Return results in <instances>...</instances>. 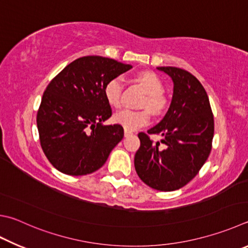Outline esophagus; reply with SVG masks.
<instances>
[{"mask_svg": "<svg viewBox=\"0 0 248 248\" xmlns=\"http://www.w3.org/2000/svg\"><path fill=\"white\" fill-rule=\"evenodd\" d=\"M132 134H133V132L130 131V130H127V129L124 130V137H130V136H132Z\"/></svg>", "mask_w": 248, "mask_h": 248, "instance_id": "1", "label": "esophagus"}]
</instances>
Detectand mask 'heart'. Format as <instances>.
<instances>
[{
  "instance_id": "heart-1",
  "label": "heart",
  "mask_w": 248,
  "mask_h": 248,
  "mask_svg": "<svg viewBox=\"0 0 248 248\" xmlns=\"http://www.w3.org/2000/svg\"><path fill=\"white\" fill-rule=\"evenodd\" d=\"M138 80L147 92V96L142 102V107H146L156 115L164 112L168 106V101L163 94L164 83L161 79L152 71H142L139 74ZM123 89L124 83L123 79L120 77H115L107 81L104 87L106 101L115 108H119L121 106ZM148 109L121 110L114 116V121L116 124L123 125L124 129L130 130V131L137 130L147 124L150 121L151 116Z\"/></svg>"
}]
</instances>
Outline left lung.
<instances>
[{
    "mask_svg": "<svg viewBox=\"0 0 248 248\" xmlns=\"http://www.w3.org/2000/svg\"><path fill=\"white\" fill-rule=\"evenodd\" d=\"M173 81V95L167 114L158 124L140 132L141 142L134 167L142 181L158 191L170 192L186 186L208 158L214 138V115L204 87L188 71L157 67ZM150 134L164 137L154 143Z\"/></svg>",
    "mask_w": 248,
    "mask_h": 248,
    "instance_id": "8db88e82",
    "label": "left lung"
}]
</instances>
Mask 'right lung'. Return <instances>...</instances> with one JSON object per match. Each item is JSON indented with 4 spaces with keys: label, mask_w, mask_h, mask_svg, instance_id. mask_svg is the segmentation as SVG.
<instances>
[{
    "label": "right lung",
    "mask_w": 248,
    "mask_h": 248,
    "mask_svg": "<svg viewBox=\"0 0 248 248\" xmlns=\"http://www.w3.org/2000/svg\"><path fill=\"white\" fill-rule=\"evenodd\" d=\"M131 68L111 58L84 56L67 65L48 83L37 125L44 154L58 171L84 175L106 163L123 140L124 128L103 124L111 116L104 87Z\"/></svg>",
    "instance_id": "1"
}]
</instances>
